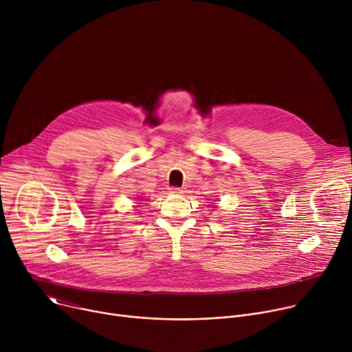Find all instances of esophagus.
<instances>
[{
	"instance_id": "1",
	"label": "esophagus",
	"mask_w": 352,
	"mask_h": 352,
	"mask_svg": "<svg viewBox=\"0 0 352 352\" xmlns=\"http://www.w3.org/2000/svg\"><path fill=\"white\" fill-rule=\"evenodd\" d=\"M184 189L182 188H170V193H174V195H178V193H182Z\"/></svg>"
}]
</instances>
